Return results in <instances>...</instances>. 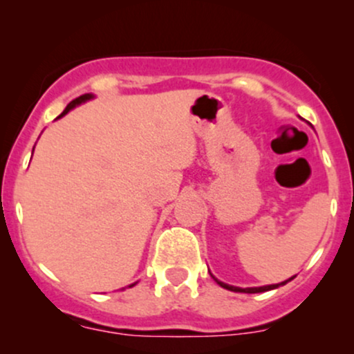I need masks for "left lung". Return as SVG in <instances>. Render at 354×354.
<instances>
[{"label":"left lung","mask_w":354,"mask_h":354,"mask_svg":"<svg viewBox=\"0 0 354 354\" xmlns=\"http://www.w3.org/2000/svg\"><path fill=\"white\" fill-rule=\"evenodd\" d=\"M293 278H295V276H293ZM293 278L286 279V281H284V283H279V284H270V286H259V288H238V286H230V284H226V283H221V281H218V279H216V283L219 284V286H223V288H225V290L234 291V293H265V291L274 290V288L281 286V284H286L288 281H291V279H293Z\"/></svg>","instance_id":"obj_1"}]
</instances>
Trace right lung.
I'll return each instance as SVG.
<instances>
[{
    "label": "right lung",
    "mask_w": 354,
    "mask_h": 354,
    "mask_svg": "<svg viewBox=\"0 0 354 354\" xmlns=\"http://www.w3.org/2000/svg\"><path fill=\"white\" fill-rule=\"evenodd\" d=\"M93 98V96L91 95H81V96H78V98H76V100H73L71 101V103L70 104H68V106L66 108H64V111L63 113H61V115L58 116V118H61V116H63V115H66V113L68 111H70V109H73V108H75L76 106V104H80V103H84V101H86V100H91ZM131 286H133V284H131Z\"/></svg>",
    "instance_id": "obj_1"
}]
</instances>
